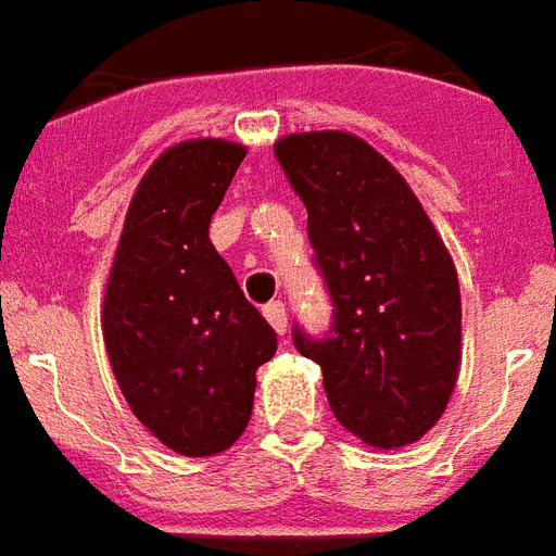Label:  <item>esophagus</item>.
I'll return each instance as SVG.
<instances>
[{
    "instance_id": "1",
    "label": "esophagus",
    "mask_w": 556,
    "mask_h": 556,
    "mask_svg": "<svg viewBox=\"0 0 556 556\" xmlns=\"http://www.w3.org/2000/svg\"><path fill=\"white\" fill-rule=\"evenodd\" d=\"M263 314H265V319H268L274 331H277V333L288 331V314H286V305H282V302L270 300L268 305L263 308Z\"/></svg>"
}]
</instances>
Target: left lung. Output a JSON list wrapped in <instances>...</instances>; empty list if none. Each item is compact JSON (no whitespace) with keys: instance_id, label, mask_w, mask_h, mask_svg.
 Returning <instances> with one entry per match:
<instances>
[{"instance_id":"1","label":"left lung","mask_w":556,"mask_h":556,"mask_svg":"<svg viewBox=\"0 0 556 556\" xmlns=\"http://www.w3.org/2000/svg\"><path fill=\"white\" fill-rule=\"evenodd\" d=\"M274 153L308 207V239L333 300L331 337L293 331V345L323 368L345 431L371 448H405L437 426L457 386L454 260L403 174L356 134H288Z\"/></svg>"}]
</instances>
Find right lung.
Here are the masks:
<instances>
[{"label": "right lung", "instance_id": "1", "mask_svg": "<svg viewBox=\"0 0 556 556\" xmlns=\"http://www.w3.org/2000/svg\"><path fill=\"white\" fill-rule=\"evenodd\" d=\"M248 148L185 139L153 160L116 245L102 337L134 417L182 457H214L242 437L256 368L277 333L207 239Z\"/></svg>", "mask_w": 556, "mask_h": 556}]
</instances>
